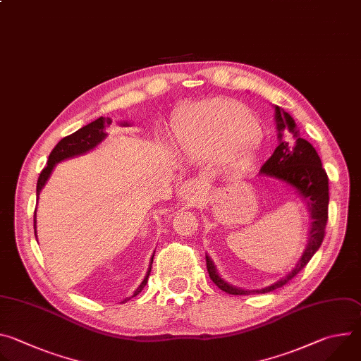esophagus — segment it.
Masks as SVG:
<instances>
[{"label": "esophagus", "mask_w": 361, "mask_h": 361, "mask_svg": "<svg viewBox=\"0 0 361 361\" xmlns=\"http://www.w3.org/2000/svg\"><path fill=\"white\" fill-rule=\"evenodd\" d=\"M205 192L204 184L197 178H190L184 181L180 187V194L183 198L188 201H198Z\"/></svg>", "instance_id": "1"}]
</instances>
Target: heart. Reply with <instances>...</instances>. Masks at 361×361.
<instances>
[{
	"label": "heart",
	"mask_w": 361,
	"mask_h": 361,
	"mask_svg": "<svg viewBox=\"0 0 361 361\" xmlns=\"http://www.w3.org/2000/svg\"><path fill=\"white\" fill-rule=\"evenodd\" d=\"M176 142L191 152L226 154L237 166L252 160L262 133L251 113L240 102L226 98L204 101L181 110L173 121Z\"/></svg>",
	"instance_id": "b5f03b06"
}]
</instances>
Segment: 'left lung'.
<instances>
[{
  "label": "left lung",
  "instance_id": "obj_1",
  "mask_svg": "<svg viewBox=\"0 0 361 361\" xmlns=\"http://www.w3.org/2000/svg\"><path fill=\"white\" fill-rule=\"evenodd\" d=\"M274 111L279 137L281 141L274 149L273 156L262 166L260 173L276 177L294 187L297 192L307 201L308 207H310L313 223L310 237H308V245L294 270L270 287H266L263 290H254L255 293L273 291L293 280L320 248L326 235V226L329 220V177L322 166L319 154L310 142L300 137L297 124L288 113H286L279 106H274ZM281 135L285 137L284 139L281 138ZM205 263H207V271L210 279L220 290L234 295L254 293L248 290H240L221 280V277L216 271L213 262L207 255H205Z\"/></svg>",
  "mask_w": 361,
  "mask_h": 361
}]
</instances>
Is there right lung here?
Instances as JSON below:
<instances>
[{
	"label": "right lung",
	"mask_w": 361,
	"mask_h": 361,
	"mask_svg": "<svg viewBox=\"0 0 361 361\" xmlns=\"http://www.w3.org/2000/svg\"><path fill=\"white\" fill-rule=\"evenodd\" d=\"M113 123V120L110 117L104 118V117H99L97 118L95 121L90 123L88 126L80 128L78 131L64 137L63 140H60V142L53 148V151H51L49 157H48V163L47 166L42 169V171L39 173V177H38V181H37V198L39 195V191L41 188L44 187V184L47 183L51 171H53L56 163H60L66 159H70V157H74V156H78V154H82L91 148H94L99 141H102V138L106 137V133H104V128L109 127L110 124ZM34 231H35V212H34ZM154 259V255H152ZM152 259H151V263H149V269H148V273L144 279V281L140 284V287L135 290L134 295H137L142 288L144 286L147 284V280H148V276H149V271H151V264H152ZM130 298H126L124 301H127Z\"/></svg>",
	"instance_id": "1"
}]
</instances>
